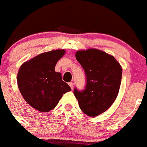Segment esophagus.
Instances as JSON below:
<instances>
[{
	"mask_svg": "<svg viewBox=\"0 0 147 147\" xmlns=\"http://www.w3.org/2000/svg\"><path fill=\"white\" fill-rule=\"evenodd\" d=\"M68 85L69 86H70V87H71V89H73V86H74V84H73V82H69L68 83Z\"/></svg>",
	"mask_w": 147,
	"mask_h": 147,
	"instance_id": "34e87169",
	"label": "esophagus"
}]
</instances>
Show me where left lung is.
I'll list each match as a JSON object with an SVG mask.
<instances>
[{
	"label": "left lung",
	"mask_w": 147,
	"mask_h": 147,
	"mask_svg": "<svg viewBox=\"0 0 147 147\" xmlns=\"http://www.w3.org/2000/svg\"><path fill=\"white\" fill-rule=\"evenodd\" d=\"M76 59L84 69L86 86L75 87L74 94L82 112L97 116L116 100L122 80V67L112 55L95 49L76 52Z\"/></svg>",
	"instance_id": "1"
}]
</instances>
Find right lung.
<instances>
[{
  "mask_svg": "<svg viewBox=\"0 0 147 147\" xmlns=\"http://www.w3.org/2000/svg\"><path fill=\"white\" fill-rule=\"evenodd\" d=\"M64 49L42 53L24 63L19 68L17 82L25 101L40 112H49L59 104L62 95L71 91L55 71L58 61L65 55Z\"/></svg>",
  "mask_w": 147,
  "mask_h": 147,
  "instance_id": "add662e5",
  "label": "right lung"
}]
</instances>
